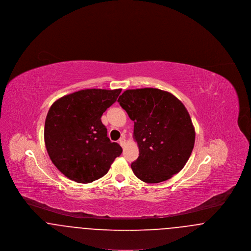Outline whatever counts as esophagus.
<instances>
[{"label":"esophagus","instance_id":"1","mask_svg":"<svg viewBox=\"0 0 251 251\" xmlns=\"http://www.w3.org/2000/svg\"><path fill=\"white\" fill-rule=\"evenodd\" d=\"M120 144L121 147H124V146H125V144H126V140H125V136H122V137H120Z\"/></svg>","mask_w":251,"mask_h":251}]
</instances>
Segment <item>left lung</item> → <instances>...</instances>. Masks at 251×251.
<instances>
[{
  "label": "left lung",
  "mask_w": 251,
  "mask_h": 251,
  "mask_svg": "<svg viewBox=\"0 0 251 251\" xmlns=\"http://www.w3.org/2000/svg\"><path fill=\"white\" fill-rule=\"evenodd\" d=\"M118 101L134 122L139 156L131 165L148 183L170 179L191 155L196 132L188 111L171 93L157 88L129 89Z\"/></svg>",
  "instance_id": "1"
}]
</instances>
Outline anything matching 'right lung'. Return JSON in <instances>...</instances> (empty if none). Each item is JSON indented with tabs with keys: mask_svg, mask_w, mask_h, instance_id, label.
I'll return each instance as SVG.
<instances>
[{
	"mask_svg": "<svg viewBox=\"0 0 251 251\" xmlns=\"http://www.w3.org/2000/svg\"><path fill=\"white\" fill-rule=\"evenodd\" d=\"M121 89H84L64 96L49 110L44 140L49 156L66 177L89 183L103 177L122 149L111 142L101 116Z\"/></svg>",
	"mask_w": 251,
	"mask_h": 251,
	"instance_id": "1",
	"label": "right lung"
}]
</instances>
